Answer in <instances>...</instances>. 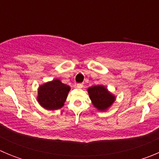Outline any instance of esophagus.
<instances>
[{"label": "esophagus", "mask_w": 159, "mask_h": 159, "mask_svg": "<svg viewBox=\"0 0 159 159\" xmlns=\"http://www.w3.org/2000/svg\"><path fill=\"white\" fill-rule=\"evenodd\" d=\"M76 87L78 88H82L83 87H84V84H77Z\"/></svg>", "instance_id": "obj_1"}]
</instances>
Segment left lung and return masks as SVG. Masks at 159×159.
<instances>
[{"mask_svg": "<svg viewBox=\"0 0 159 159\" xmlns=\"http://www.w3.org/2000/svg\"><path fill=\"white\" fill-rule=\"evenodd\" d=\"M92 104L99 111L107 110L115 102L116 97L102 85L91 87L88 89Z\"/></svg>", "mask_w": 159, "mask_h": 159, "instance_id": "left-lung-1", "label": "left lung"}]
</instances>
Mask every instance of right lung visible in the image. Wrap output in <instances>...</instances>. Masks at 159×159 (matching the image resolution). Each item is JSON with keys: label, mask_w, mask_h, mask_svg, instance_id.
I'll return each mask as SVG.
<instances>
[{"label": "right lung", "mask_w": 159, "mask_h": 159, "mask_svg": "<svg viewBox=\"0 0 159 159\" xmlns=\"http://www.w3.org/2000/svg\"><path fill=\"white\" fill-rule=\"evenodd\" d=\"M70 89L60 80H53L39 88L37 100L47 110H57L64 106Z\"/></svg>", "instance_id": "right-lung-1"}]
</instances>
